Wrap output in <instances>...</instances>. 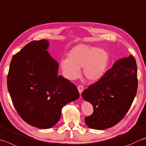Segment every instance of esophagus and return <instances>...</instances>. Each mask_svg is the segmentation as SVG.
I'll return each mask as SVG.
<instances>
[{"instance_id": "esophagus-1", "label": "esophagus", "mask_w": 146, "mask_h": 146, "mask_svg": "<svg viewBox=\"0 0 146 146\" xmlns=\"http://www.w3.org/2000/svg\"><path fill=\"white\" fill-rule=\"evenodd\" d=\"M78 89L79 92H80V94H81V93H82V92H83V90H84L83 86L81 85H79V86H78Z\"/></svg>"}]
</instances>
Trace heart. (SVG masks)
<instances>
[{"mask_svg":"<svg viewBox=\"0 0 146 146\" xmlns=\"http://www.w3.org/2000/svg\"><path fill=\"white\" fill-rule=\"evenodd\" d=\"M108 60V53L103 48L80 44L70 50L68 58L61 61V67L64 76L70 80L78 78L80 75V68L83 67L85 78L93 82L103 77Z\"/></svg>","mask_w":146,"mask_h":146,"instance_id":"b5f03b06","label":"heart"}]
</instances>
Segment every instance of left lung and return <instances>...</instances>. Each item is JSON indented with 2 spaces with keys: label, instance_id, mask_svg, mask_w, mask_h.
<instances>
[{
  "label": "left lung",
  "instance_id": "1",
  "mask_svg": "<svg viewBox=\"0 0 146 146\" xmlns=\"http://www.w3.org/2000/svg\"><path fill=\"white\" fill-rule=\"evenodd\" d=\"M138 87L137 66L132 56L117 60L101 79L84 90L83 98L92 104L93 113L85 119L92 129L116 125L131 107Z\"/></svg>",
  "mask_w": 146,
  "mask_h": 146
}]
</instances>
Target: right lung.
Returning a JSON list of instances; mask_svg holds the SVG:
<instances>
[{
	"label": "right lung",
	"mask_w": 146,
	"mask_h": 146,
	"mask_svg": "<svg viewBox=\"0 0 146 146\" xmlns=\"http://www.w3.org/2000/svg\"><path fill=\"white\" fill-rule=\"evenodd\" d=\"M47 40L33 41L13 56L7 74V88L20 117L33 126L52 127L61 109L77 99L76 86L58 75V64L47 51Z\"/></svg>",
	"instance_id": "obj_1"
}]
</instances>
